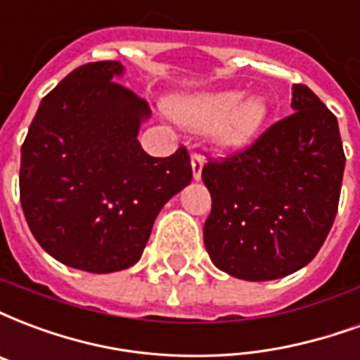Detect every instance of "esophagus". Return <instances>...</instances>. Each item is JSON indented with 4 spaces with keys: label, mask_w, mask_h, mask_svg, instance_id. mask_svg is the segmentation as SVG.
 Segmentation results:
<instances>
[{
    "label": "esophagus",
    "mask_w": 360,
    "mask_h": 360,
    "mask_svg": "<svg viewBox=\"0 0 360 360\" xmlns=\"http://www.w3.org/2000/svg\"><path fill=\"white\" fill-rule=\"evenodd\" d=\"M202 165H205V158L201 153H193L191 155V170H193V180H201Z\"/></svg>",
    "instance_id": "1"
}]
</instances>
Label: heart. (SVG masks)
<instances>
[{"label": "heart", "mask_w": 360, "mask_h": 360, "mask_svg": "<svg viewBox=\"0 0 360 360\" xmlns=\"http://www.w3.org/2000/svg\"><path fill=\"white\" fill-rule=\"evenodd\" d=\"M172 115L191 131H212L224 153L245 150L260 134L269 117V102L260 94L243 98L237 91L202 94L172 104Z\"/></svg>", "instance_id": "heart-1"}]
</instances>
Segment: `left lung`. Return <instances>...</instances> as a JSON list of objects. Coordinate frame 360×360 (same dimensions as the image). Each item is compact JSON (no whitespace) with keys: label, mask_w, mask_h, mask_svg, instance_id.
<instances>
[{"label":"left lung","mask_w":360,"mask_h":360,"mask_svg":"<svg viewBox=\"0 0 360 360\" xmlns=\"http://www.w3.org/2000/svg\"><path fill=\"white\" fill-rule=\"evenodd\" d=\"M292 115L247 150L202 167L212 210L202 228L218 269L273 281L317 256L338 212L345 155L336 115L305 85H292Z\"/></svg>","instance_id":"obj_1"}]
</instances>
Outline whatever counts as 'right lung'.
Listing matches in <instances>:
<instances>
[{
	"instance_id": "add662e5",
	"label": "right lung",
	"mask_w": 360,
	"mask_h": 360,
	"mask_svg": "<svg viewBox=\"0 0 360 360\" xmlns=\"http://www.w3.org/2000/svg\"><path fill=\"white\" fill-rule=\"evenodd\" d=\"M125 68L83 64L41 100L20 150V205L55 260L121 271L144 252L165 202L191 182L190 155L151 158L139 142L146 100L119 85Z\"/></svg>"
}]
</instances>
